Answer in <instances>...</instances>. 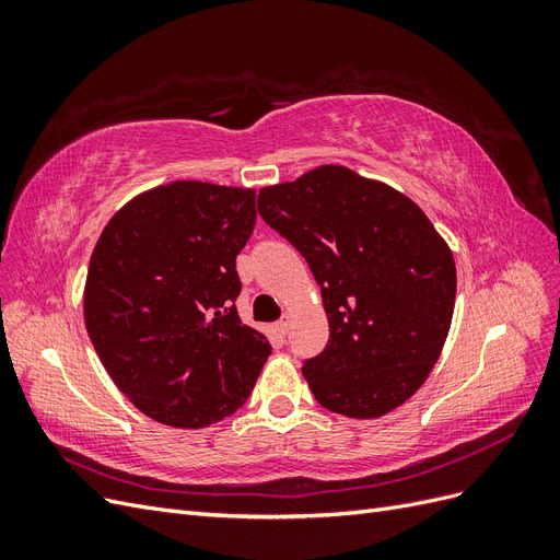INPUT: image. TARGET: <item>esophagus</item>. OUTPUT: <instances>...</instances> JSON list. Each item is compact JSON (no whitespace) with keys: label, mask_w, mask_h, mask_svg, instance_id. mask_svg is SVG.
<instances>
[{"label":"esophagus","mask_w":560,"mask_h":560,"mask_svg":"<svg viewBox=\"0 0 560 560\" xmlns=\"http://www.w3.org/2000/svg\"><path fill=\"white\" fill-rule=\"evenodd\" d=\"M290 327H292V319H290V315H284L278 325H276V331L280 334V336H284L287 331H290Z\"/></svg>","instance_id":"1"}]
</instances>
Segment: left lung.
Segmentation results:
<instances>
[{
  "instance_id": "obj_1",
  "label": "left lung",
  "mask_w": 560,
  "mask_h": 560,
  "mask_svg": "<svg viewBox=\"0 0 560 560\" xmlns=\"http://www.w3.org/2000/svg\"><path fill=\"white\" fill-rule=\"evenodd\" d=\"M259 214L308 261L329 343L303 364L325 409L369 420L428 381L455 306L453 252L411 198L346 165L264 186Z\"/></svg>"
}]
</instances>
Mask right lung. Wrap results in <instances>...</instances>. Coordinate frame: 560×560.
I'll return each instance as SVG.
<instances>
[{
    "label": "right lung",
    "instance_id": "add662e5",
    "mask_svg": "<svg viewBox=\"0 0 560 560\" xmlns=\"http://www.w3.org/2000/svg\"><path fill=\"white\" fill-rule=\"evenodd\" d=\"M254 222V189L177 179L130 198L100 233L83 322L116 387L163 425L235 413L268 360V338L235 311Z\"/></svg>",
    "mask_w": 560,
    "mask_h": 560
}]
</instances>
